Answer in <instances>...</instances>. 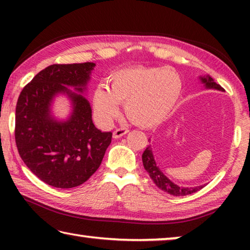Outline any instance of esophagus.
I'll return each mask as SVG.
<instances>
[{
	"label": "esophagus",
	"instance_id": "34e87169",
	"mask_svg": "<svg viewBox=\"0 0 250 250\" xmlns=\"http://www.w3.org/2000/svg\"><path fill=\"white\" fill-rule=\"evenodd\" d=\"M126 132H128V129H126V128L116 129L115 131H113L112 137H113V139H119V138L122 137V135H125Z\"/></svg>",
	"mask_w": 250,
	"mask_h": 250
}]
</instances>
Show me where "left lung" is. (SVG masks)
<instances>
[{
	"instance_id": "obj_1",
	"label": "left lung",
	"mask_w": 250,
	"mask_h": 250,
	"mask_svg": "<svg viewBox=\"0 0 250 250\" xmlns=\"http://www.w3.org/2000/svg\"><path fill=\"white\" fill-rule=\"evenodd\" d=\"M94 62L50 65L20 94L15 111V141L21 158L37 177L59 188L83 184L98 170L111 132L92 124L83 96ZM65 95L71 111L65 120L53 115V104Z\"/></svg>"
}]
</instances>
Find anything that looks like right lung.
Wrapping results in <instances>:
<instances>
[{"instance_id": "1", "label": "right lung", "mask_w": 250, "mask_h": 250, "mask_svg": "<svg viewBox=\"0 0 250 250\" xmlns=\"http://www.w3.org/2000/svg\"><path fill=\"white\" fill-rule=\"evenodd\" d=\"M201 82L202 83H204V86L205 88H207V89H216L219 91H224L223 88L219 86L218 83H215L214 79L209 77V76L201 77ZM142 162H143V167H145L147 173H149L150 177L153 180L155 185L158 186L159 188L162 189V191L171 194V195L184 196V195H188V194L195 193L197 191H200V188H202L200 186H197V188H183V186L176 185L175 183H173L171 180H168L167 177L163 174V172L156 167L153 155H152V150L150 146L146 147L145 152H143Z\"/></svg>"}]
</instances>
